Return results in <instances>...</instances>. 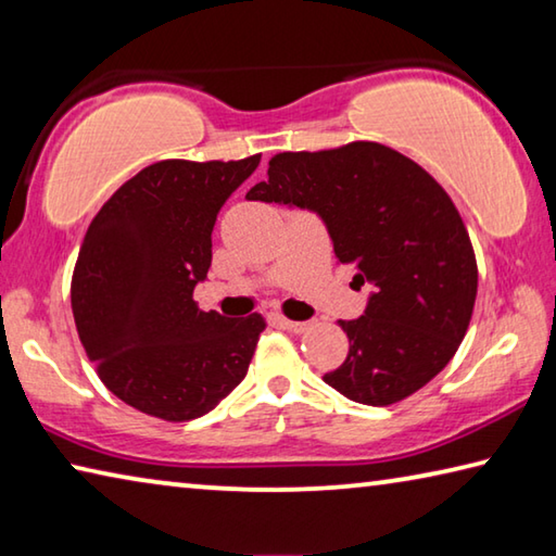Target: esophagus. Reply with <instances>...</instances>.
<instances>
[{
	"instance_id": "34e87169",
	"label": "esophagus",
	"mask_w": 556,
	"mask_h": 556,
	"mask_svg": "<svg viewBox=\"0 0 556 556\" xmlns=\"http://www.w3.org/2000/svg\"><path fill=\"white\" fill-rule=\"evenodd\" d=\"M281 326H285L287 331H291V333H304L312 324H308V321H289V318H281Z\"/></svg>"
}]
</instances>
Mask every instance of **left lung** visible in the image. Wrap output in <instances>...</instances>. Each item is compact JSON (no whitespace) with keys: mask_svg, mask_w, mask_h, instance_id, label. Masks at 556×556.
<instances>
[{"mask_svg":"<svg viewBox=\"0 0 556 556\" xmlns=\"http://www.w3.org/2000/svg\"><path fill=\"white\" fill-rule=\"evenodd\" d=\"M248 201L316 213L333 252L370 287L363 316L338 321L348 357L324 375L343 397L384 407L446 368L473 314L478 269L464 220L425 168L378 142L285 152Z\"/></svg>","mask_w":556,"mask_h":556,"instance_id":"obj_1","label":"left lung"}]
</instances>
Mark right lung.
<instances>
[{
  "label": "right lung",
  "mask_w": 556,
  "mask_h": 556,
  "mask_svg": "<svg viewBox=\"0 0 556 556\" xmlns=\"http://www.w3.org/2000/svg\"><path fill=\"white\" fill-rule=\"evenodd\" d=\"M257 166L260 154L166 159L122 184L92 218L71 281L73 318L100 380L129 407L188 421L248 375L262 316L203 312L193 289L208 277L220 208Z\"/></svg>",
  "instance_id": "add662e5"
}]
</instances>
